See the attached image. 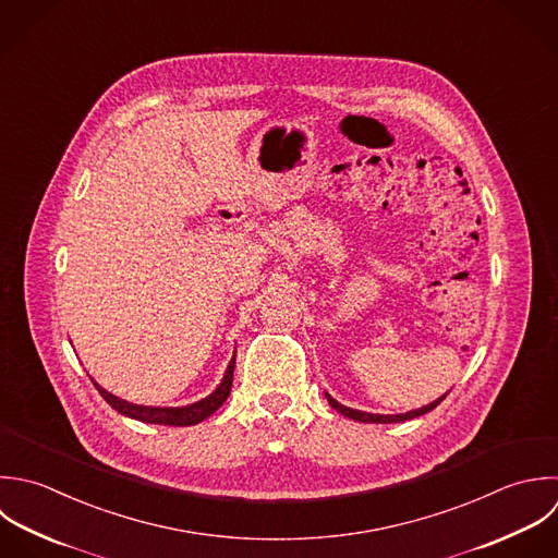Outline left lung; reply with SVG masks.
<instances>
[{"label": "left lung", "mask_w": 558, "mask_h": 558, "mask_svg": "<svg viewBox=\"0 0 558 558\" xmlns=\"http://www.w3.org/2000/svg\"><path fill=\"white\" fill-rule=\"evenodd\" d=\"M446 396H448V393H446ZM446 396L439 398V400H435V402L428 404V407H422V409L411 411V413H404V415H372V413H361V411H354V409H348V407L339 404V402L332 400L328 393H326V400H328V404H330L335 411H339L341 415H345V417H350V420H354V422H363V424H398V422H407V420H413V417H420V415L430 413L433 409H437V407L446 400Z\"/></svg>", "instance_id": "left-lung-1"}]
</instances>
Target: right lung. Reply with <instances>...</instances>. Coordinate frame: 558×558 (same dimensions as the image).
Masks as SVG:
<instances>
[{"label":"right lung","instance_id":"1","mask_svg":"<svg viewBox=\"0 0 558 558\" xmlns=\"http://www.w3.org/2000/svg\"><path fill=\"white\" fill-rule=\"evenodd\" d=\"M232 376H234V359L230 361L226 376L221 380V385L217 387V391H213L208 398L191 404V407H182V409H160V407H138V404H130L125 400L114 398L112 393L104 391L97 383L95 389L99 391V396L121 415L145 422V424H162V426H195L199 422H204L206 417H210L230 396L232 389Z\"/></svg>","mask_w":558,"mask_h":558}]
</instances>
